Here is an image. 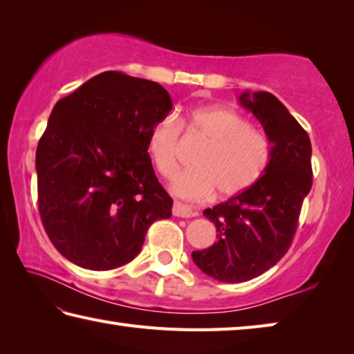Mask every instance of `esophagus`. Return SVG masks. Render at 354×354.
<instances>
[{"instance_id": "obj_1", "label": "esophagus", "mask_w": 354, "mask_h": 354, "mask_svg": "<svg viewBox=\"0 0 354 354\" xmlns=\"http://www.w3.org/2000/svg\"><path fill=\"white\" fill-rule=\"evenodd\" d=\"M172 214L177 216V218H194V216H197V212H194L193 208L183 205L180 202H174Z\"/></svg>"}]
</instances>
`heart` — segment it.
I'll list each match as a JSON object with an SVG mask.
<instances>
[{
	"label": "heart",
	"instance_id": "b5f03b06",
	"mask_svg": "<svg viewBox=\"0 0 354 354\" xmlns=\"http://www.w3.org/2000/svg\"><path fill=\"white\" fill-rule=\"evenodd\" d=\"M188 136L205 142L193 158V167L178 172L174 194L188 201H205L218 189L233 197L252 188L264 176L270 161V142L263 132L236 111L224 107L191 110L183 118ZM182 124L174 115L153 122L147 135V151L160 176L171 178L178 165Z\"/></svg>",
	"mask_w": 354,
	"mask_h": 354
}]
</instances>
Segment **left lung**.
I'll return each instance as SVG.
<instances>
[{
  "mask_svg": "<svg viewBox=\"0 0 354 354\" xmlns=\"http://www.w3.org/2000/svg\"><path fill=\"white\" fill-rule=\"evenodd\" d=\"M239 102L261 122L270 161L252 188L203 212L216 225L218 241L193 252V261L222 283L249 281L286 255L313 187L311 140L299 121L268 91H245Z\"/></svg>",
  "mask_w": 354,
  "mask_h": 354,
  "instance_id": "left-lung-1",
  "label": "left lung"
}]
</instances>
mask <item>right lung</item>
Returning <instances> with one entry per match:
<instances>
[{
    "instance_id": "add662e5",
    "label": "right lung",
    "mask_w": 354,
    "mask_h": 354,
    "mask_svg": "<svg viewBox=\"0 0 354 354\" xmlns=\"http://www.w3.org/2000/svg\"><path fill=\"white\" fill-rule=\"evenodd\" d=\"M172 109L152 80L105 71L54 105L37 146L39 212L68 261L110 270L141 252L172 199L155 176L147 135Z\"/></svg>"
}]
</instances>
